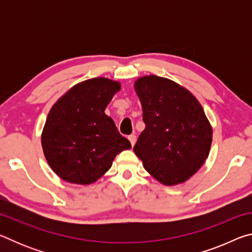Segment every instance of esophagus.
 <instances>
[{"label": "esophagus", "mask_w": 252, "mask_h": 252, "mask_svg": "<svg viewBox=\"0 0 252 252\" xmlns=\"http://www.w3.org/2000/svg\"><path fill=\"white\" fill-rule=\"evenodd\" d=\"M127 139H129V141L131 142V146L133 147L134 143H135V140H136V136L134 134H130L129 136H127Z\"/></svg>", "instance_id": "1"}]
</instances>
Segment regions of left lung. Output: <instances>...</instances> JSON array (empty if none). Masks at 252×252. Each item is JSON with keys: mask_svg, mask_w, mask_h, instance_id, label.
<instances>
[{"mask_svg": "<svg viewBox=\"0 0 252 252\" xmlns=\"http://www.w3.org/2000/svg\"><path fill=\"white\" fill-rule=\"evenodd\" d=\"M134 89L146 125L134 153L162 185L187 181L201 168L211 147L212 127L201 104L180 84L157 75L138 79Z\"/></svg>", "mask_w": 252, "mask_h": 252, "instance_id": "left-lung-1", "label": "left lung"}]
</instances>
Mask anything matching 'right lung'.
I'll return each instance as SVG.
<instances>
[{
  "label": "right lung",
  "instance_id": "right-lung-1",
  "mask_svg": "<svg viewBox=\"0 0 252 252\" xmlns=\"http://www.w3.org/2000/svg\"><path fill=\"white\" fill-rule=\"evenodd\" d=\"M117 81L94 78L72 87L55 102L42 132V148L51 169L63 180L90 185L108 171L131 143L104 110L120 90Z\"/></svg>",
  "mask_w": 252,
  "mask_h": 252
}]
</instances>
